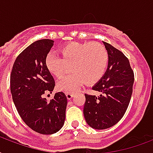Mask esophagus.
<instances>
[{"label": "esophagus", "mask_w": 153, "mask_h": 153, "mask_svg": "<svg viewBox=\"0 0 153 153\" xmlns=\"http://www.w3.org/2000/svg\"><path fill=\"white\" fill-rule=\"evenodd\" d=\"M66 96H67V98L68 99V100H70V99H71L72 97H73V94L72 93H66Z\"/></svg>", "instance_id": "34e87169"}]
</instances>
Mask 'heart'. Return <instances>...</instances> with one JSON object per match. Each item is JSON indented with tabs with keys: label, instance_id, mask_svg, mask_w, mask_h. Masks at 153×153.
Returning <instances> with one entry per match:
<instances>
[{
	"label": "heart",
	"instance_id": "b5f03b06",
	"mask_svg": "<svg viewBox=\"0 0 153 153\" xmlns=\"http://www.w3.org/2000/svg\"><path fill=\"white\" fill-rule=\"evenodd\" d=\"M62 57L49 53L45 65L49 71L60 78L71 65L72 74L62 77L57 83L59 91L71 93L83 84L97 83L106 71L109 65V52L98 42H72L59 49Z\"/></svg>",
	"mask_w": 153,
	"mask_h": 153
}]
</instances>
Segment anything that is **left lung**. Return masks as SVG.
I'll return each instance as SVG.
<instances>
[{"mask_svg": "<svg viewBox=\"0 0 153 153\" xmlns=\"http://www.w3.org/2000/svg\"><path fill=\"white\" fill-rule=\"evenodd\" d=\"M109 52L106 72L93 90L100 96L85 94L83 114L86 123L96 129L116 125L126 114L133 93L134 73L123 52L103 42Z\"/></svg>", "mask_w": 153, "mask_h": 153, "instance_id": "left-lung-1", "label": "left lung"}]
</instances>
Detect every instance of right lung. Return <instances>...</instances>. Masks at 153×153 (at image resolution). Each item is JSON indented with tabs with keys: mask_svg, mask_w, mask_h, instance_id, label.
Wrapping results in <instances>:
<instances>
[{
	"mask_svg": "<svg viewBox=\"0 0 153 153\" xmlns=\"http://www.w3.org/2000/svg\"><path fill=\"white\" fill-rule=\"evenodd\" d=\"M54 41L39 39L32 43L16 59L10 75V90L20 117L32 130L52 134L64 125L67 96L58 92L50 102L44 94L52 92L55 82L45 65Z\"/></svg>",
	"mask_w": 153,
	"mask_h": 153,
	"instance_id": "add662e5",
	"label": "right lung"
}]
</instances>
